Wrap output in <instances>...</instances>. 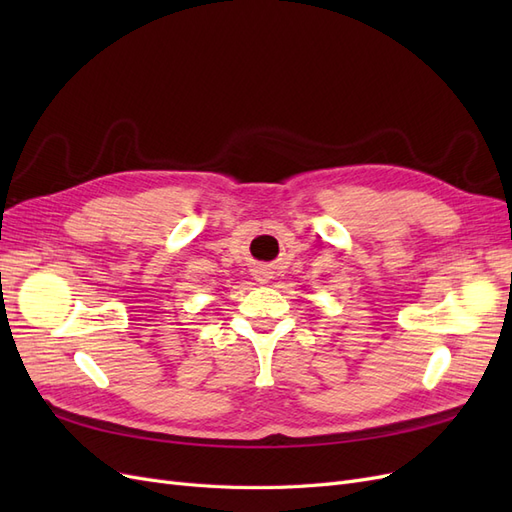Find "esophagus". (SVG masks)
<instances>
[{
  "label": "esophagus",
  "instance_id": "esophagus-1",
  "mask_svg": "<svg viewBox=\"0 0 512 512\" xmlns=\"http://www.w3.org/2000/svg\"><path fill=\"white\" fill-rule=\"evenodd\" d=\"M269 280V273L267 271H258V282H267Z\"/></svg>",
  "mask_w": 512,
  "mask_h": 512
}]
</instances>
